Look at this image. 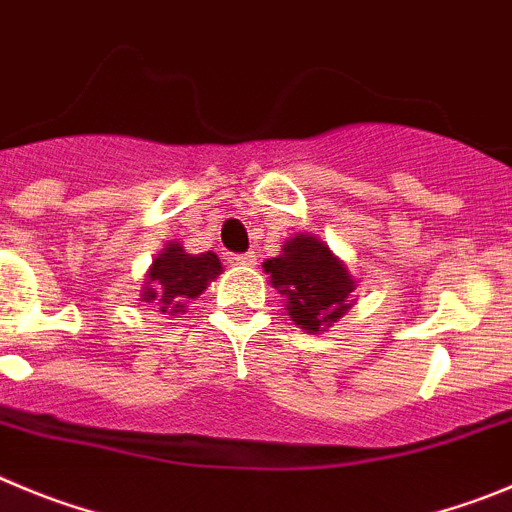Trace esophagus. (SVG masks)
Instances as JSON below:
<instances>
[{
	"label": "esophagus",
	"instance_id": "esophagus-1",
	"mask_svg": "<svg viewBox=\"0 0 512 512\" xmlns=\"http://www.w3.org/2000/svg\"><path fill=\"white\" fill-rule=\"evenodd\" d=\"M229 262H232V265L252 267V265H255V255H252V252H247V255H232V257H229Z\"/></svg>",
	"mask_w": 512,
	"mask_h": 512
}]
</instances>
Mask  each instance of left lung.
Listing matches in <instances>:
<instances>
[{"mask_svg":"<svg viewBox=\"0 0 512 512\" xmlns=\"http://www.w3.org/2000/svg\"><path fill=\"white\" fill-rule=\"evenodd\" d=\"M262 267L283 298L288 319L306 334L329 331L357 303V280L349 267L311 232L285 239L283 252Z\"/></svg>","mask_w":512,"mask_h":512,"instance_id":"obj_1","label":"left lung"}]
</instances>
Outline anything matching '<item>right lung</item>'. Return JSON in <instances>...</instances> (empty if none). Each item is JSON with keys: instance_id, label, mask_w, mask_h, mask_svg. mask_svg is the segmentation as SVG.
Segmentation results:
<instances>
[{"instance_id": "right-lung-1", "label": "right lung", "mask_w": 512, "mask_h": 512, "mask_svg": "<svg viewBox=\"0 0 512 512\" xmlns=\"http://www.w3.org/2000/svg\"><path fill=\"white\" fill-rule=\"evenodd\" d=\"M219 273L222 260L216 257V252L191 255L181 242H168L160 255H155L153 265L147 267L140 301L150 311L178 316L186 311V303L199 298Z\"/></svg>"}]
</instances>
